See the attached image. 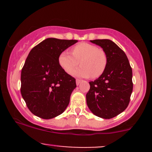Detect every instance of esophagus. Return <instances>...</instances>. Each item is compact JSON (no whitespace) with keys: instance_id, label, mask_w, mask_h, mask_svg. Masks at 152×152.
Returning a JSON list of instances; mask_svg holds the SVG:
<instances>
[{"instance_id":"1","label":"esophagus","mask_w":152,"mask_h":152,"mask_svg":"<svg viewBox=\"0 0 152 152\" xmlns=\"http://www.w3.org/2000/svg\"><path fill=\"white\" fill-rule=\"evenodd\" d=\"M82 82V81L81 80H80V79H76V85H77V86H78V85L80 84V83H81Z\"/></svg>"}]
</instances>
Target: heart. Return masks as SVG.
<instances>
[{"instance_id": "obj_1", "label": "heart", "mask_w": 152, "mask_h": 152, "mask_svg": "<svg viewBox=\"0 0 152 152\" xmlns=\"http://www.w3.org/2000/svg\"><path fill=\"white\" fill-rule=\"evenodd\" d=\"M72 54L63 51L58 56L59 64L67 74H71L79 62L81 66L73 72L75 76L95 78L105 71L107 56L102 48L91 43H81L73 48Z\"/></svg>"}]
</instances>
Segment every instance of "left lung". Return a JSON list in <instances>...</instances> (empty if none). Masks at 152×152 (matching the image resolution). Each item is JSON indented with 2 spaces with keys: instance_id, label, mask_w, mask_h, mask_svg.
Segmentation results:
<instances>
[{
  "instance_id": "8db88e82",
  "label": "left lung",
  "mask_w": 152,
  "mask_h": 152,
  "mask_svg": "<svg viewBox=\"0 0 152 152\" xmlns=\"http://www.w3.org/2000/svg\"><path fill=\"white\" fill-rule=\"evenodd\" d=\"M90 41L105 51L107 66L97 79L89 82L87 106L94 115L109 119L123 112L129 105L133 90L132 69L126 54L112 41Z\"/></svg>"
}]
</instances>
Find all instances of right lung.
<instances>
[{
    "mask_svg": "<svg viewBox=\"0 0 152 152\" xmlns=\"http://www.w3.org/2000/svg\"><path fill=\"white\" fill-rule=\"evenodd\" d=\"M77 40L48 38L33 48L20 75V92L28 109L44 119L53 118L65 111L76 79L58 63V56Z\"/></svg>",
    "mask_w": 152,
    "mask_h": 152,
    "instance_id": "obj_1",
    "label": "right lung"
}]
</instances>
